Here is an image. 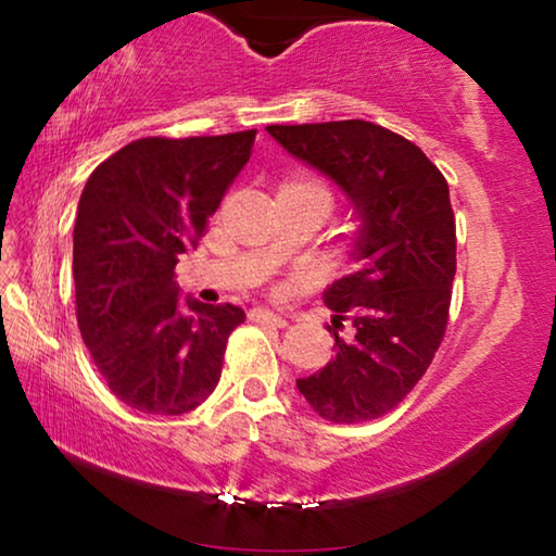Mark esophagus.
<instances>
[{
  "mask_svg": "<svg viewBox=\"0 0 556 556\" xmlns=\"http://www.w3.org/2000/svg\"><path fill=\"white\" fill-rule=\"evenodd\" d=\"M250 321L270 324V326H278V329H286V326H288L286 316L273 314V311H268V308H253V311H250Z\"/></svg>",
  "mask_w": 556,
  "mask_h": 556,
  "instance_id": "34e87169",
  "label": "esophagus"
}]
</instances>
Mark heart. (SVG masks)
<instances>
[{"label":"heart","mask_w":556,"mask_h":556,"mask_svg":"<svg viewBox=\"0 0 556 556\" xmlns=\"http://www.w3.org/2000/svg\"><path fill=\"white\" fill-rule=\"evenodd\" d=\"M295 181H303V185H311V187H316V189H321V192H326L321 181H316V179H295ZM326 194H329V192H326Z\"/></svg>","instance_id":"obj_1"}]
</instances>
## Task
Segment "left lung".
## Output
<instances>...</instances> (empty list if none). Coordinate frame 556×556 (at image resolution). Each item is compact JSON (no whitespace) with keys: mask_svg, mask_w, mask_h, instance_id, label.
Listing matches in <instances>:
<instances>
[{"mask_svg":"<svg viewBox=\"0 0 556 556\" xmlns=\"http://www.w3.org/2000/svg\"><path fill=\"white\" fill-rule=\"evenodd\" d=\"M268 134L337 181L362 219L359 270L324 293L337 356L295 384L324 420H377L420 382L445 337L455 276L447 181L420 147L362 118L268 126ZM344 323L346 340L338 337Z\"/></svg>","mask_w":556,"mask_h":556,"instance_id":"obj_1","label":"left lung"}]
</instances>
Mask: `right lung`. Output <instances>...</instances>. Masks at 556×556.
I'll return each instance as SVG.
<instances>
[{
	"instance_id": "1",
	"label": "right lung",
	"mask_w": 556,
	"mask_h": 556,
	"mask_svg": "<svg viewBox=\"0 0 556 556\" xmlns=\"http://www.w3.org/2000/svg\"><path fill=\"white\" fill-rule=\"evenodd\" d=\"M257 131L147 136L96 166L73 230L80 337L111 392L149 415H185L223 375L245 311L179 301V255L204 235Z\"/></svg>"
}]
</instances>
